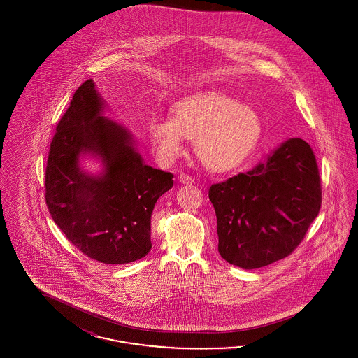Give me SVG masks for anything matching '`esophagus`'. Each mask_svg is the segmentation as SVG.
Wrapping results in <instances>:
<instances>
[{"label": "esophagus", "mask_w": 358, "mask_h": 358, "mask_svg": "<svg viewBox=\"0 0 358 358\" xmlns=\"http://www.w3.org/2000/svg\"><path fill=\"white\" fill-rule=\"evenodd\" d=\"M178 181H180L181 184H187V185H192V184L194 182V178H193V177H190L189 174H185V173H181V174L178 176Z\"/></svg>", "instance_id": "1"}]
</instances>
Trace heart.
<instances>
[{"label":"heart","mask_w":358,"mask_h":358,"mask_svg":"<svg viewBox=\"0 0 358 358\" xmlns=\"http://www.w3.org/2000/svg\"><path fill=\"white\" fill-rule=\"evenodd\" d=\"M262 120L250 106L219 92L187 96L171 107V117L154 115L148 123L157 159L173 164L194 139V152L205 168L228 171L255 149Z\"/></svg>","instance_id":"heart-1"}]
</instances>
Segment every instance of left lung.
<instances>
[{"mask_svg": "<svg viewBox=\"0 0 358 358\" xmlns=\"http://www.w3.org/2000/svg\"><path fill=\"white\" fill-rule=\"evenodd\" d=\"M217 219L219 254L244 270L289 256L318 216L322 190L315 155L289 138L252 171L209 187Z\"/></svg>", "mask_w": 358, "mask_h": 358, "instance_id": "obj_1", "label": "left lung"}]
</instances>
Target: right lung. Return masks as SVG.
Returning a JSON list of instances; mask_svg holds the SVG:
<instances>
[{
	"instance_id": "1",
	"label": "right lung",
	"mask_w": 358,
	"mask_h": 358,
	"mask_svg": "<svg viewBox=\"0 0 358 358\" xmlns=\"http://www.w3.org/2000/svg\"><path fill=\"white\" fill-rule=\"evenodd\" d=\"M104 107L92 79L73 94L52 139L45 201L53 222L85 255L124 264L152 250V212L173 187V174L146 165L131 133L103 117ZM85 155L101 161V173L80 166Z\"/></svg>"
}]
</instances>
